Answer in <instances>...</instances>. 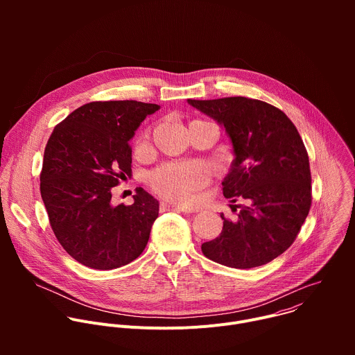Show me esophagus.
<instances>
[{
    "label": "esophagus",
    "instance_id": "1",
    "mask_svg": "<svg viewBox=\"0 0 355 355\" xmlns=\"http://www.w3.org/2000/svg\"><path fill=\"white\" fill-rule=\"evenodd\" d=\"M162 211H175V212H185V214H189V211L181 208V207H177V205H173V204H167V202H162L160 205Z\"/></svg>",
    "mask_w": 355,
    "mask_h": 355
}]
</instances>
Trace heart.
Here are the masks:
<instances>
[{
    "label": "heart",
    "mask_w": 355,
    "mask_h": 355,
    "mask_svg": "<svg viewBox=\"0 0 355 355\" xmlns=\"http://www.w3.org/2000/svg\"><path fill=\"white\" fill-rule=\"evenodd\" d=\"M207 181L208 173L198 163L166 164L150 175L151 188L177 204H191L195 192Z\"/></svg>",
    "instance_id": "1"
}]
</instances>
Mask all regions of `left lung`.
Here are the masks:
<instances>
[{
  "label": "left lung",
  "instance_id": "obj_1",
  "mask_svg": "<svg viewBox=\"0 0 355 355\" xmlns=\"http://www.w3.org/2000/svg\"><path fill=\"white\" fill-rule=\"evenodd\" d=\"M188 104L225 129L234 159L222 182L223 195L247 202L236 222L220 215L222 233L202 244V252L240 270L272 261L293 243L312 204L309 157L299 132L282 111L259 99H188Z\"/></svg>",
  "mask_w": 355,
  "mask_h": 355
}]
</instances>
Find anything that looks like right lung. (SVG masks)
<instances>
[{
    "instance_id": "add662e5",
    "label": "right lung",
    "mask_w": 355,
    "mask_h": 355,
    "mask_svg": "<svg viewBox=\"0 0 355 355\" xmlns=\"http://www.w3.org/2000/svg\"><path fill=\"white\" fill-rule=\"evenodd\" d=\"M157 104L96 101L71 112L50 136L40 195L59 243L85 267L114 270L136 260L159 216L143 188L132 205H114L112 188L132 174L130 139Z\"/></svg>"
}]
</instances>
